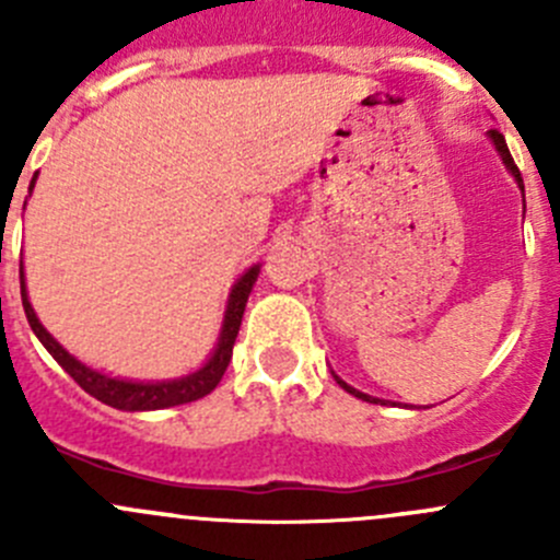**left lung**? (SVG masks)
Returning a JSON list of instances; mask_svg holds the SVG:
<instances>
[{
	"instance_id": "obj_1",
	"label": "left lung",
	"mask_w": 560,
	"mask_h": 560,
	"mask_svg": "<svg viewBox=\"0 0 560 560\" xmlns=\"http://www.w3.org/2000/svg\"><path fill=\"white\" fill-rule=\"evenodd\" d=\"M488 140L490 143H493V149L499 151V156H501V162H504L506 165V171L512 173V178H515V184L521 186V191H523V206H525V189H523V175H521V171H517V165H515V160H512V154H510V149H506V140H504V135L499 132V129H490L488 132ZM332 380L338 382V385H341L343 389H347L349 395H354V398H360V400H369V404H382V406H387V400H382V398H374V395H369V393H360V389H354L352 385H347V382L343 380H338L336 374H332Z\"/></svg>"
}]
</instances>
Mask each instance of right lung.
I'll use <instances>...</instances> for the list:
<instances>
[{
  "label": "right lung",
  "mask_w": 560,
  "mask_h": 560,
  "mask_svg": "<svg viewBox=\"0 0 560 560\" xmlns=\"http://www.w3.org/2000/svg\"><path fill=\"white\" fill-rule=\"evenodd\" d=\"M37 175L32 178L30 189H35ZM259 276V265H252L244 276L233 284L228 298V308H224V322L222 330H219V341L213 347L211 358L200 365L191 374L178 376V380H162V382H132V380H121V376H110L103 374V371L92 369V365L81 363L78 358H72L54 336L43 327V322L37 319L35 308H32L30 295H26V281H24V265H21V301H24V312L26 319H30V327L35 330V336L39 338L45 349H48L50 358L72 376L89 395H94L103 404L113 406V409L121 411H154V409H167V406H178V404H189V400L202 398V395L211 393L213 387L222 382L224 371H228L230 358H233V343L238 338L241 330V319H244L246 312V301L248 292H252L254 281Z\"/></svg>",
  "instance_id": "obj_1"
}]
</instances>
